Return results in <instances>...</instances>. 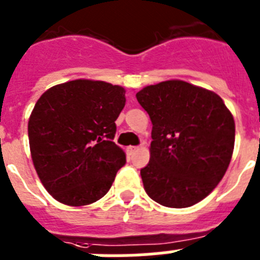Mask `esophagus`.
I'll use <instances>...</instances> for the list:
<instances>
[{
  "label": "esophagus",
  "mask_w": 260,
  "mask_h": 260,
  "mask_svg": "<svg viewBox=\"0 0 260 260\" xmlns=\"http://www.w3.org/2000/svg\"><path fill=\"white\" fill-rule=\"evenodd\" d=\"M138 150H139V147H134V146H128L127 148H126V151H127L128 155H133V153L137 152Z\"/></svg>",
  "instance_id": "34e87169"
}]
</instances>
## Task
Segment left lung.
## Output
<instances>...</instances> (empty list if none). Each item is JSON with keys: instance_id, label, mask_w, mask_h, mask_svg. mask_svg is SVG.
<instances>
[{"instance_id": "obj_1", "label": "left lung", "mask_w": 260, "mask_h": 260, "mask_svg": "<svg viewBox=\"0 0 260 260\" xmlns=\"http://www.w3.org/2000/svg\"><path fill=\"white\" fill-rule=\"evenodd\" d=\"M138 103L152 122L146 192L172 208L194 206L219 185L234 150L231 110L213 91L178 79L144 87Z\"/></svg>"}]
</instances>
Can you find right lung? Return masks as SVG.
Instances as JSON below:
<instances>
[{
    "label": "right lung",
    "mask_w": 260,
    "mask_h": 260,
    "mask_svg": "<svg viewBox=\"0 0 260 260\" xmlns=\"http://www.w3.org/2000/svg\"><path fill=\"white\" fill-rule=\"evenodd\" d=\"M125 88L75 79L50 87L28 119L29 150L41 183L59 203L79 207L103 198L126 155L113 142Z\"/></svg>",
    "instance_id": "right-lung-1"
}]
</instances>
